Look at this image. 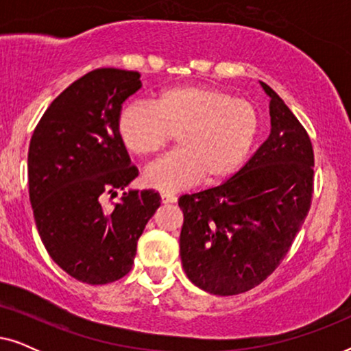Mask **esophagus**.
Segmentation results:
<instances>
[{
	"mask_svg": "<svg viewBox=\"0 0 351 351\" xmlns=\"http://www.w3.org/2000/svg\"><path fill=\"white\" fill-rule=\"evenodd\" d=\"M161 201H162V203H165V204L177 203V196L172 195V193H165V191H162V193H161Z\"/></svg>",
	"mask_w": 351,
	"mask_h": 351,
	"instance_id": "esophagus-1",
	"label": "esophagus"
}]
</instances>
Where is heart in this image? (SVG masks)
<instances>
[{
  "mask_svg": "<svg viewBox=\"0 0 351 351\" xmlns=\"http://www.w3.org/2000/svg\"><path fill=\"white\" fill-rule=\"evenodd\" d=\"M123 145L138 156H152L176 134L179 148L145 171L153 189L176 191L201 177L215 184L238 171L258 131V114L251 102L213 86H174L155 95L152 104L131 102L118 114Z\"/></svg>",
  "mask_w": 351,
  "mask_h": 351,
  "instance_id": "heart-1",
  "label": "heart"
}]
</instances>
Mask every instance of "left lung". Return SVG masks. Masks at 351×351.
<instances>
[{
  "instance_id": "obj_1",
  "label": "left lung",
  "mask_w": 351,
  "mask_h": 351,
  "mask_svg": "<svg viewBox=\"0 0 351 351\" xmlns=\"http://www.w3.org/2000/svg\"><path fill=\"white\" fill-rule=\"evenodd\" d=\"M271 132L222 185L180 196L182 267L215 295L246 292L267 280L310 210L315 155L295 114L270 86Z\"/></svg>"
}]
</instances>
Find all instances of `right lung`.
<instances>
[{
  "label": "right lung",
  "instance_id": "1",
  "mask_svg": "<svg viewBox=\"0 0 351 351\" xmlns=\"http://www.w3.org/2000/svg\"><path fill=\"white\" fill-rule=\"evenodd\" d=\"M141 86L137 71H89L52 100L28 148V193L41 241L62 270L88 285L131 271L138 238L161 204L155 190H131L108 206L138 176L117 121Z\"/></svg>",
  "mask_w": 351,
  "mask_h": 351
}]
</instances>
